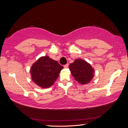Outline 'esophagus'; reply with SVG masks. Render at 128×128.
I'll list each match as a JSON object with an SVG mask.
<instances>
[{
    "label": "esophagus",
    "instance_id": "34e87169",
    "mask_svg": "<svg viewBox=\"0 0 128 128\" xmlns=\"http://www.w3.org/2000/svg\"><path fill=\"white\" fill-rule=\"evenodd\" d=\"M64 67L65 68H68V64H66V65H64Z\"/></svg>",
    "mask_w": 128,
    "mask_h": 128
}]
</instances>
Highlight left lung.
Wrapping results in <instances>:
<instances>
[{"instance_id":"left-lung-1","label":"left lung","mask_w":128,"mask_h":128,"mask_svg":"<svg viewBox=\"0 0 128 128\" xmlns=\"http://www.w3.org/2000/svg\"><path fill=\"white\" fill-rule=\"evenodd\" d=\"M72 76L81 85L90 83L94 76V69L85 60L77 59L69 65Z\"/></svg>"}]
</instances>
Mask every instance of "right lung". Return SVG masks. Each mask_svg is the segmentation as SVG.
Returning <instances> with one entry per match:
<instances>
[{
    "mask_svg": "<svg viewBox=\"0 0 128 128\" xmlns=\"http://www.w3.org/2000/svg\"><path fill=\"white\" fill-rule=\"evenodd\" d=\"M64 67L48 56H41L30 68L32 80L36 85L47 88L53 85Z\"/></svg>",
    "mask_w": 128,
    "mask_h": 128,
    "instance_id": "1",
    "label": "right lung"
}]
</instances>
